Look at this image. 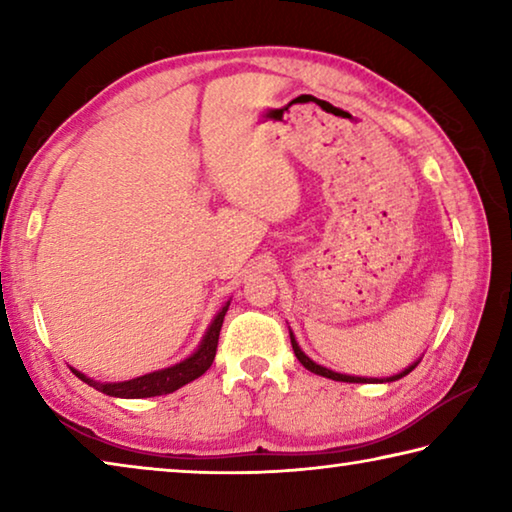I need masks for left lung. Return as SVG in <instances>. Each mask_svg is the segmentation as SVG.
Wrapping results in <instances>:
<instances>
[{"instance_id":"1","label":"left lung","mask_w":512,"mask_h":512,"mask_svg":"<svg viewBox=\"0 0 512 512\" xmlns=\"http://www.w3.org/2000/svg\"><path fill=\"white\" fill-rule=\"evenodd\" d=\"M291 334V345H293V352H296V357H298V361L302 363V366H305L307 370H311L314 372V375H320V377H327V379H334V381H350V384H366V381H395V379H402V377H406L409 375V372L418 366V361L413 363V366H409V368H404L400 375H393V377H386V379H368V377H352V375H341V372H334V370H329V368H323V366H318L316 361H311L305 352L300 350V345H298V341H296V336H293V332H289Z\"/></svg>"}]
</instances>
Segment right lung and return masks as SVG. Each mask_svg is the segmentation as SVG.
Returning a JSON list of instances; mask_svg holds the SVG:
<instances>
[{
	"label": "right lung",
	"mask_w": 512,
	"mask_h": 512,
	"mask_svg": "<svg viewBox=\"0 0 512 512\" xmlns=\"http://www.w3.org/2000/svg\"><path fill=\"white\" fill-rule=\"evenodd\" d=\"M228 307H230V300L225 302L219 314L214 316L212 325L207 327L201 345H198V350L194 354H189L185 361L176 363V366L155 370V372H149V375H142L128 381H94L90 377H85L79 370L72 368V372L81 381H85V384L97 388L99 393H106L110 397H126V400H140V397H155V395H167V393L178 391L180 386L198 379L207 368L212 366L216 345H219V332H221V325Z\"/></svg>",
	"instance_id": "1"
}]
</instances>
